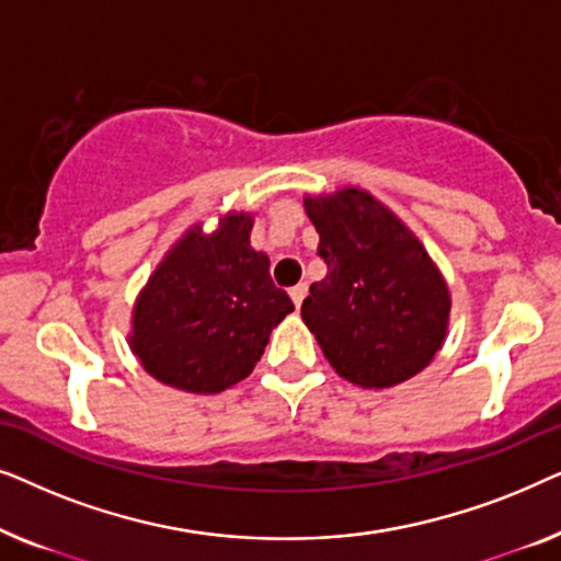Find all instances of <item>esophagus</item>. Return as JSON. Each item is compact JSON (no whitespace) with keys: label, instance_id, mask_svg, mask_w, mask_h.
<instances>
[{"label":"esophagus","instance_id":"34e87169","mask_svg":"<svg viewBox=\"0 0 561 561\" xmlns=\"http://www.w3.org/2000/svg\"><path fill=\"white\" fill-rule=\"evenodd\" d=\"M306 294H309V286H306V283H298V286L290 288V301H294L296 309H301Z\"/></svg>","mask_w":561,"mask_h":561}]
</instances>
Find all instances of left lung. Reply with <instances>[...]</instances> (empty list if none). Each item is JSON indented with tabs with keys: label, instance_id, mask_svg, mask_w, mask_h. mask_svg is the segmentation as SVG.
Segmentation results:
<instances>
[{
	"label": "left lung",
	"instance_id": "8db88e82",
	"mask_svg": "<svg viewBox=\"0 0 561 561\" xmlns=\"http://www.w3.org/2000/svg\"><path fill=\"white\" fill-rule=\"evenodd\" d=\"M327 278L311 283L301 319L340 378L393 388L432 365L449 332L451 294L424 242L359 186L306 194Z\"/></svg>",
	"mask_w": 561,
	"mask_h": 561
}]
</instances>
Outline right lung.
<instances>
[{
    "label": "right lung",
    "mask_w": 561,
    "mask_h": 561,
    "mask_svg": "<svg viewBox=\"0 0 561 561\" xmlns=\"http://www.w3.org/2000/svg\"><path fill=\"white\" fill-rule=\"evenodd\" d=\"M252 225V211L221 214L211 232L196 221L137 294L127 344L163 386L198 396L232 388L294 311L271 278V257L250 244Z\"/></svg>",
    "instance_id": "1"
}]
</instances>
